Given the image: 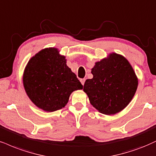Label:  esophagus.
Returning a JSON list of instances; mask_svg holds the SVG:
<instances>
[{"instance_id":"34e87169","label":"esophagus","mask_w":156,"mask_h":156,"mask_svg":"<svg viewBox=\"0 0 156 156\" xmlns=\"http://www.w3.org/2000/svg\"><path fill=\"white\" fill-rule=\"evenodd\" d=\"M80 82H81L82 85H84V82H85V79H81V80H80Z\"/></svg>"}]
</instances>
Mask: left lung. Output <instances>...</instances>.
I'll list each match as a JSON object with an SVG mask.
<instances>
[{
    "mask_svg": "<svg viewBox=\"0 0 156 156\" xmlns=\"http://www.w3.org/2000/svg\"><path fill=\"white\" fill-rule=\"evenodd\" d=\"M93 79L84 82L83 90L90 103L100 112L111 115L119 112L132 101L138 81L133 69L122 55L112 53L95 63Z\"/></svg>",
    "mask_w": 156,
    "mask_h": 156,
    "instance_id": "left-lung-1",
    "label": "left lung"
}]
</instances>
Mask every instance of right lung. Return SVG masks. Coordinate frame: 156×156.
Returning <instances> with one entry per match:
<instances>
[{
  "mask_svg": "<svg viewBox=\"0 0 156 156\" xmlns=\"http://www.w3.org/2000/svg\"><path fill=\"white\" fill-rule=\"evenodd\" d=\"M66 63L55 48L44 49L28 62L23 83L29 98L40 108L49 112L59 110L73 91L83 87Z\"/></svg>",
  "mask_w": 156,
  "mask_h": 156,
  "instance_id": "add662e5",
  "label": "right lung"
}]
</instances>
